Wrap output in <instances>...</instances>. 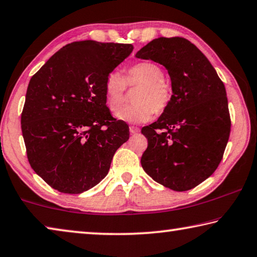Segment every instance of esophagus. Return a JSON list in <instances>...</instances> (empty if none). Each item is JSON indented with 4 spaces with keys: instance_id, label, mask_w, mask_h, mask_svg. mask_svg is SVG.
Wrapping results in <instances>:
<instances>
[{
    "instance_id": "1",
    "label": "esophagus",
    "mask_w": 257,
    "mask_h": 257,
    "mask_svg": "<svg viewBox=\"0 0 257 257\" xmlns=\"http://www.w3.org/2000/svg\"><path fill=\"white\" fill-rule=\"evenodd\" d=\"M129 132H130V134H138L139 132H141V129H139L138 127H135V125H130Z\"/></svg>"
}]
</instances>
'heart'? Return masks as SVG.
<instances>
[{
	"mask_svg": "<svg viewBox=\"0 0 257 257\" xmlns=\"http://www.w3.org/2000/svg\"><path fill=\"white\" fill-rule=\"evenodd\" d=\"M138 87L134 95V104L123 108L118 119L128 123H144L153 118L154 113L167 110L172 98V87L164 78L159 64L150 61L139 62L125 71L124 77L118 71L108 73L104 82V98L113 113L121 110L125 97V88Z\"/></svg>",
	"mask_w": 257,
	"mask_h": 257,
	"instance_id": "1",
	"label": "heart"
}]
</instances>
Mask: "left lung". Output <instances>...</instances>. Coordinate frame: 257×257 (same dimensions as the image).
<instances>
[{
  "mask_svg": "<svg viewBox=\"0 0 257 257\" xmlns=\"http://www.w3.org/2000/svg\"><path fill=\"white\" fill-rule=\"evenodd\" d=\"M136 56L167 68L172 86L167 110L142 128L149 142L142 167L164 187L189 190L207 179L223 158L231 128L224 85L186 38H155Z\"/></svg>",
  "mask_w": 257,
  "mask_h": 257,
  "instance_id": "left-lung-1",
  "label": "left lung"
}]
</instances>
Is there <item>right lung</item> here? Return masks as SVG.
Here are the masks:
<instances>
[{
    "label": "right lung",
    "mask_w": 257,
    "mask_h": 257,
    "mask_svg": "<svg viewBox=\"0 0 257 257\" xmlns=\"http://www.w3.org/2000/svg\"><path fill=\"white\" fill-rule=\"evenodd\" d=\"M133 49L73 42L30 79L21 130L30 167L52 188L66 194L93 188L129 139L128 124L113 118L106 106L104 82Z\"/></svg>",
    "instance_id": "obj_1"
}]
</instances>
